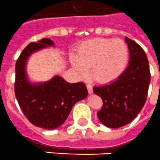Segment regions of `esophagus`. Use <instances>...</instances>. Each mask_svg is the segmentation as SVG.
Instances as JSON below:
<instances>
[{
  "mask_svg": "<svg viewBox=\"0 0 160 160\" xmlns=\"http://www.w3.org/2000/svg\"><path fill=\"white\" fill-rule=\"evenodd\" d=\"M87 88H88V93H89V94H92V85H91L90 84H87Z\"/></svg>",
  "mask_w": 160,
  "mask_h": 160,
  "instance_id": "esophagus-1",
  "label": "esophagus"
}]
</instances>
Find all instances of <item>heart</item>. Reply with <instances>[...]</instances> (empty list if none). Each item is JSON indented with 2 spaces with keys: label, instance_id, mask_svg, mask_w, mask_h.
<instances>
[{
  "label": "heart",
  "instance_id": "1",
  "mask_svg": "<svg viewBox=\"0 0 160 160\" xmlns=\"http://www.w3.org/2000/svg\"><path fill=\"white\" fill-rule=\"evenodd\" d=\"M128 60V45L120 39H92L80 45L78 55H70L72 68L78 76H86L91 68L92 77L100 83L117 79L125 69Z\"/></svg>",
  "mask_w": 160,
  "mask_h": 160
}]
</instances>
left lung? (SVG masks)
Instances as JSON below:
<instances>
[{"instance_id":"left-lung-1","label":"left lung","mask_w":160,"mask_h":160,"mask_svg":"<svg viewBox=\"0 0 160 160\" xmlns=\"http://www.w3.org/2000/svg\"><path fill=\"white\" fill-rule=\"evenodd\" d=\"M125 41L129 51L128 68L113 82L93 87L94 93L103 102L98 117L108 128H120L137 117L144 107L151 82L145 51L128 37Z\"/></svg>"}]
</instances>
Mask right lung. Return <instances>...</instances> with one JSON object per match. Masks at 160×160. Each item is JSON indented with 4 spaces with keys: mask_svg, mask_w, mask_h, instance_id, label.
Instances as JSON below:
<instances>
[{
    "mask_svg": "<svg viewBox=\"0 0 160 160\" xmlns=\"http://www.w3.org/2000/svg\"><path fill=\"white\" fill-rule=\"evenodd\" d=\"M50 46H54L53 41L44 38L22 50L16 62L14 92L27 119L35 126L52 130L63 124L73 106L88 96V90L83 82L71 84L59 76L45 82H31L26 70L28 58Z\"/></svg>",
    "mask_w": 160,
    "mask_h": 160,
    "instance_id": "right-lung-1",
    "label": "right lung"
}]
</instances>
